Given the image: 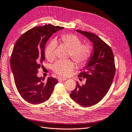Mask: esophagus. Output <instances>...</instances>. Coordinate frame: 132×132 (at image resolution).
Segmentation results:
<instances>
[{"label":"esophagus","instance_id":"1","mask_svg":"<svg viewBox=\"0 0 132 132\" xmlns=\"http://www.w3.org/2000/svg\"><path fill=\"white\" fill-rule=\"evenodd\" d=\"M59 80H61V81H66L67 80L66 78L65 77H59Z\"/></svg>","mask_w":132,"mask_h":132}]
</instances>
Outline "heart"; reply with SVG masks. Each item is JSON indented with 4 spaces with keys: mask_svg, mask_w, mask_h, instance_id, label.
Returning <instances> with one entry per match:
<instances>
[{
    "mask_svg": "<svg viewBox=\"0 0 132 132\" xmlns=\"http://www.w3.org/2000/svg\"><path fill=\"white\" fill-rule=\"evenodd\" d=\"M60 42L69 48V56L79 65H85L89 61L92 55V46L88 43H81V40L78 36L71 33L63 34L60 36ZM56 45L55 40H52L46 47L45 56L49 61L55 59ZM75 68V64L71 60H59L53 65L52 70L59 75L67 76L71 75Z\"/></svg>",
    "mask_w": 132,
    "mask_h": 132,
    "instance_id": "obj_1",
    "label": "heart"
}]
</instances>
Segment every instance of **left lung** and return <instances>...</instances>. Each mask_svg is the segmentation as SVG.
I'll list each match as a JSON object with an SVG mask.
<instances>
[{
    "label": "left lung",
    "mask_w": 132,
    "mask_h": 132,
    "mask_svg": "<svg viewBox=\"0 0 132 132\" xmlns=\"http://www.w3.org/2000/svg\"><path fill=\"white\" fill-rule=\"evenodd\" d=\"M93 43L94 53L87 66L79 77L86 78V84L77 82L70 97L82 106L98 103L109 91L116 73L113 52L110 47L95 34L76 30Z\"/></svg>",
    "instance_id": "obj_1"
}]
</instances>
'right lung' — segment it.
<instances>
[{
	"instance_id": "add662e5",
	"label": "right lung",
	"mask_w": 132,
	"mask_h": 132,
	"mask_svg": "<svg viewBox=\"0 0 132 132\" xmlns=\"http://www.w3.org/2000/svg\"><path fill=\"white\" fill-rule=\"evenodd\" d=\"M63 27L46 24L28 30L16 40L11 58L14 82L20 95L27 102L37 104L48 100L57 80L50 77L46 81L37 77L45 60V47L53 33Z\"/></svg>"
}]
</instances>
